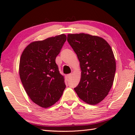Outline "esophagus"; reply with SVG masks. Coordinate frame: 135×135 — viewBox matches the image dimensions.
Returning a JSON list of instances; mask_svg holds the SVG:
<instances>
[{"instance_id":"34e87169","label":"esophagus","mask_w":135,"mask_h":135,"mask_svg":"<svg viewBox=\"0 0 135 135\" xmlns=\"http://www.w3.org/2000/svg\"><path fill=\"white\" fill-rule=\"evenodd\" d=\"M72 75H73V74L72 73H70V74H68V75H67V76H68V78H69V79H70L71 77H72Z\"/></svg>"}]
</instances>
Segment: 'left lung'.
<instances>
[{"label": "left lung", "mask_w": 135, "mask_h": 135, "mask_svg": "<svg viewBox=\"0 0 135 135\" xmlns=\"http://www.w3.org/2000/svg\"><path fill=\"white\" fill-rule=\"evenodd\" d=\"M67 41L78 57L81 70L74 90L86 103H99L113 84L116 64L113 50L103 38L89 34H68Z\"/></svg>", "instance_id": "1"}]
</instances>
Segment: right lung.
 I'll return each instance as SVG.
<instances>
[{
  "label": "right lung",
  "mask_w": 135,
  "mask_h": 135,
  "mask_svg": "<svg viewBox=\"0 0 135 135\" xmlns=\"http://www.w3.org/2000/svg\"><path fill=\"white\" fill-rule=\"evenodd\" d=\"M66 39L62 34L31 42L20 58L19 74L24 89L32 101L43 108L55 104L66 87L55 62Z\"/></svg>",
  "instance_id": "1"
}]
</instances>
